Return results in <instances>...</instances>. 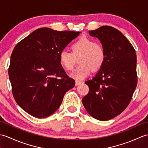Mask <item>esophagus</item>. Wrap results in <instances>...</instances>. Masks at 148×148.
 <instances>
[{
  "label": "esophagus",
  "mask_w": 148,
  "mask_h": 148,
  "mask_svg": "<svg viewBox=\"0 0 148 148\" xmlns=\"http://www.w3.org/2000/svg\"><path fill=\"white\" fill-rule=\"evenodd\" d=\"M81 83H82V81H76V83H75V84H76V86H77V85H79V84H81Z\"/></svg>",
  "instance_id": "esophagus-1"
}]
</instances>
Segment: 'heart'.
I'll return each instance as SVG.
<instances>
[{"label":"heart","instance_id":"heart-1","mask_svg":"<svg viewBox=\"0 0 148 148\" xmlns=\"http://www.w3.org/2000/svg\"><path fill=\"white\" fill-rule=\"evenodd\" d=\"M72 53L62 50L58 58L62 67L67 71H72L77 59L79 65L70 76L77 81L83 80L91 72L97 71L102 67L106 60V53L102 47L95 40L82 37L71 46Z\"/></svg>","mask_w":148,"mask_h":148}]
</instances>
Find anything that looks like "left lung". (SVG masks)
Listing matches in <instances>:
<instances>
[{"mask_svg":"<svg viewBox=\"0 0 148 148\" xmlns=\"http://www.w3.org/2000/svg\"><path fill=\"white\" fill-rule=\"evenodd\" d=\"M89 34L99 39L106 56L95 76L85 82L90 90L82 102L93 118L108 121L127 108L136 88V53L123 34L114 27L102 26Z\"/></svg>","mask_w":148,"mask_h":148,"instance_id":"obj_1","label":"left lung"}]
</instances>
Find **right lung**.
Segmentation results:
<instances>
[{
  "label": "right lung",
  "instance_id": "obj_1",
  "mask_svg": "<svg viewBox=\"0 0 148 148\" xmlns=\"http://www.w3.org/2000/svg\"><path fill=\"white\" fill-rule=\"evenodd\" d=\"M80 33L40 28L14 47L9 77L16 102L28 114L38 118L51 115L74 86L75 81L65 73L58 56Z\"/></svg>",
  "mask_w": 148,
  "mask_h": 148
}]
</instances>
